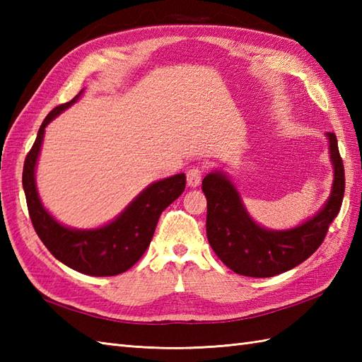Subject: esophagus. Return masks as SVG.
<instances>
[{
    "instance_id": "1",
    "label": "esophagus",
    "mask_w": 362,
    "mask_h": 362,
    "mask_svg": "<svg viewBox=\"0 0 362 362\" xmlns=\"http://www.w3.org/2000/svg\"><path fill=\"white\" fill-rule=\"evenodd\" d=\"M202 174H204L202 168H197V166H194V168L188 169V171H187V183H188V187H191V188H196V187L201 185Z\"/></svg>"
}]
</instances>
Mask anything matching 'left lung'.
<instances>
[{
    "mask_svg": "<svg viewBox=\"0 0 362 362\" xmlns=\"http://www.w3.org/2000/svg\"><path fill=\"white\" fill-rule=\"evenodd\" d=\"M334 179L328 201L314 216L289 230H267L250 218L228 177L213 171L202 180L206 197V236L218 258L233 272L266 279L303 263L324 243L328 227L341 210L345 174L337 140L328 132Z\"/></svg>",
    "mask_w": 362,
    "mask_h": 362,
    "instance_id": "8db88e82",
    "label": "left lung"
}]
</instances>
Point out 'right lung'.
<instances>
[{
  "label": "right lung",
  "instance_id": "obj_1",
  "mask_svg": "<svg viewBox=\"0 0 362 362\" xmlns=\"http://www.w3.org/2000/svg\"><path fill=\"white\" fill-rule=\"evenodd\" d=\"M79 95L70 103L52 109L42 122L35 141L23 166V189L30 221L42 243L54 258L81 274L93 276H110L126 272L149 247L161 211L179 197L187 185L185 174H175L168 179L153 182L143 189L124 211L109 224L91 230L65 227L45 209L35 185V166L40 156L45 127L57 115L73 105Z\"/></svg>",
  "mask_w": 362,
  "mask_h": 362
}]
</instances>
